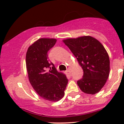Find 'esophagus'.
<instances>
[{
	"label": "esophagus",
	"instance_id": "esophagus-1",
	"mask_svg": "<svg viewBox=\"0 0 124 124\" xmlns=\"http://www.w3.org/2000/svg\"><path fill=\"white\" fill-rule=\"evenodd\" d=\"M67 72H68V73L69 74H71V69H70V68H68V69H67Z\"/></svg>",
	"mask_w": 124,
	"mask_h": 124
}]
</instances>
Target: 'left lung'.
<instances>
[{"mask_svg": "<svg viewBox=\"0 0 124 124\" xmlns=\"http://www.w3.org/2000/svg\"><path fill=\"white\" fill-rule=\"evenodd\" d=\"M83 70L77 81L80 89L88 94L98 93L104 86L110 72V59L104 46L90 36L63 40Z\"/></svg>", "mask_w": 124, "mask_h": 124, "instance_id": "8db88e82", "label": "left lung"}]
</instances>
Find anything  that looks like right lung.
<instances>
[{"label":"right lung","instance_id":"add662e5","mask_svg":"<svg viewBox=\"0 0 124 124\" xmlns=\"http://www.w3.org/2000/svg\"><path fill=\"white\" fill-rule=\"evenodd\" d=\"M56 42V39H39L29 47L26 56L31 85L43 99L53 102L63 98L68 82L65 75L59 72L48 59L47 53Z\"/></svg>","mask_w":124,"mask_h":124}]
</instances>
